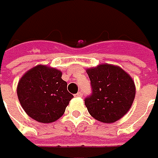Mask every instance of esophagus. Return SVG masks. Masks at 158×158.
I'll use <instances>...</instances> for the list:
<instances>
[{
	"instance_id": "34e87169",
	"label": "esophagus",
	"mask_w": 158,
	"mask_h": 158,
	"mask_svg": "<svg viewBox=\"0 0 158 158\" xmlns=\"http://www.w3.org/2000/svg\"><path fill=\"white\" fill-rule=\"evenodd\" d=\"M75 97H79V98L82 97V93H80V92H79L77 94H75Z\"/></svg>"
}]
</instances>
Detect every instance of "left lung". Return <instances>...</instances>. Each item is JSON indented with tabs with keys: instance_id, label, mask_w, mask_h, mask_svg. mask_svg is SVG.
Instances as JSON below:
<instances>
[{
	"instance_id": "obj_1",
	"label": "left lung",
	"mask_w": 158,
	"mask_h": 158,
	"mask_svg": "<svg viewBox=\"0 0 158 158\" xmlns=\"http://www.w3.org/2000/svg\"><path fill=\"white\" fill-rule=\"evenodd\" d=\"M93 93L85 99L90 115L102 123H114L123 118L136 95L132 78L118 65L100 64L86 69Z\"/></svg>"
}]
</instances>
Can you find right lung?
<instances>
[{
	"instance_id": "right-lung-1",
	"label": "right lung",
	"mask_w": 158,
	"mask_h": 158,
	"mask_svg": "<svg viewBox=\"0 0 158 158\" xmlns=\"http://www.w3.org/2000/svg\"><path fill=\"white\" fill-rule=\"evenodd\" d=\"M62 72L46 65H37L22 75L17 85V95L23 110L31 118L48 124L64 114L73 96Z\"/></svg>"
}]
</instances>
